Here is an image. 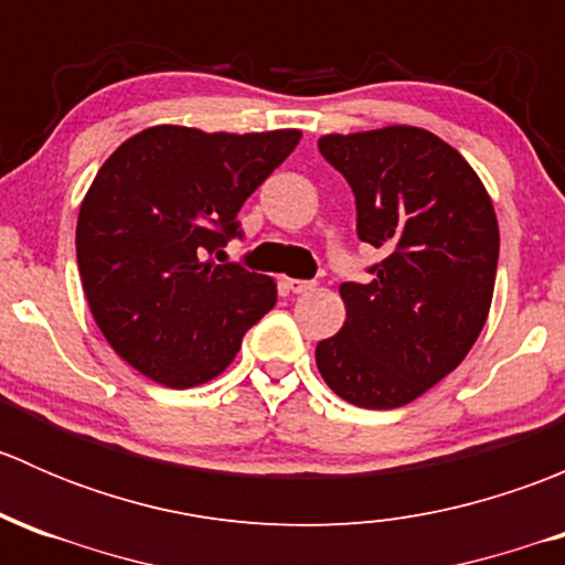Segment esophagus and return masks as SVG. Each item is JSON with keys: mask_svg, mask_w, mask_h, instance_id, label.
Returning <instances> with one entry per match:
<instances>
[{"mask_svg": "<svg viewBox=\"0 0 565 565\" xmlns=\"http://www.w3.org/2000/svg\"><path fill=\"white\" fill-rule=\"evenodd\" d=\"M284 287H287L292 295H303V292H309V289H315V281H303V278H287V281H284Z\"/></svg>", "mask_w": 565, "mask_h": 565, "instance_id": "esophagus-1", "label": "esophagus"}]
</instances>
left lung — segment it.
<instances>
[{"mask_svg":"<svg viewBox=\"0 0 565 565\" xmlns=\"http://www.w3.org/2000/svg\"><path fill=\"white\" fill-rule=\"evenodd\" d=\"M317 147L355 193L358 237L385 254L372 281L341 284L347 322L317 344V369L355 407H404L465 361L487 322L492 199L451 145L413 125L328 134Z\"/></svg>","mask_w":565,"mask_h":565,"instance_id":"8db88e82","label":"left lung"}]
</instances>
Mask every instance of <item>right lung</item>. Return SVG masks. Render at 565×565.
<instances>
[{
  "label": "right lung",
  "instance_id": "add662e5",
  "mask_svg": "<svg viewBox=\"0 0 565 565\" xmlns=\"http://www.w3.org/2000/svg\"><path fill=\"white\" fill-rule=\"evenodd\" d=\"M298 141L300 130L156 125L95 174L76 226L84 295L111 350L152 383L193 388L218 377L276 306L270 276L215 256L243 235V202Z\"/></svg>",
  "mask_w": 565,
  "mask_h": 565
}]
</instances>
